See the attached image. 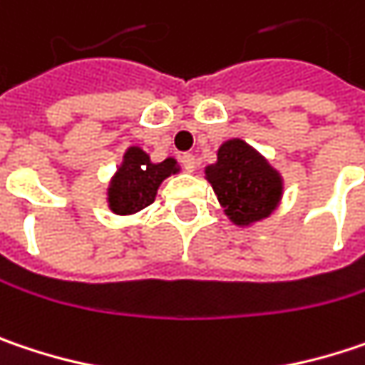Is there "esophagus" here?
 Masks as SVG:
<instances>
[{
  "mask_svg": "<svg viewBox=\"0 0 365 365\" xmlns=\"http://www.w3.org/2000/svg\"><path fill=\"white\" fill-rule=\"evenodd\" d=\"M180 162H182V166H185V170H187V172H193L197 166V160L193 153H185V155L180 158Z\"/></svg>",
  "mask_w": 365,
  "mask_h": 365,
  "instance_id": "1",
  "label": "esophagus"
}]
</instances>
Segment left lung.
I'll return each instance as SVG.
<instances>
[{
  "instance_id": "left-lung-1",
  "label": "left lung",
  "mask_w": 365,
  "mask_h": 365,
  "mask_svg": "<svg viewBox=\"0 0 365 365\" xmlns=\"http://www.w3.org/2000/svg\"><path fill=\"white\" fill-rule=\"evenodd\" d=\"M205 174L226 216L239 226L268 218L282 195L278 172L241 139L222 145L218 162Z\"/></svg>"
}]
</instances>
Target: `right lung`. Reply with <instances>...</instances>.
Here are the masks:
<instances>
[{"label": "right lung", "instance_id": "right-lung-1", "mask_svg": "<svg viewBox=\"0 0 365 365\" xmlns=\"http://www.w3.org/2000/svg\"><path fill=\"white\" fill-rule=\"evenodd\" d=\"M172 172H178L176 162L172 158L153 164L143 149L130 147L124 153V162L108 189L110 210L120 216L137 214L145 210L153 203L158 187Z\"/></svg>", "mask_w": 365, "mask_h": 365}]
</instances>
